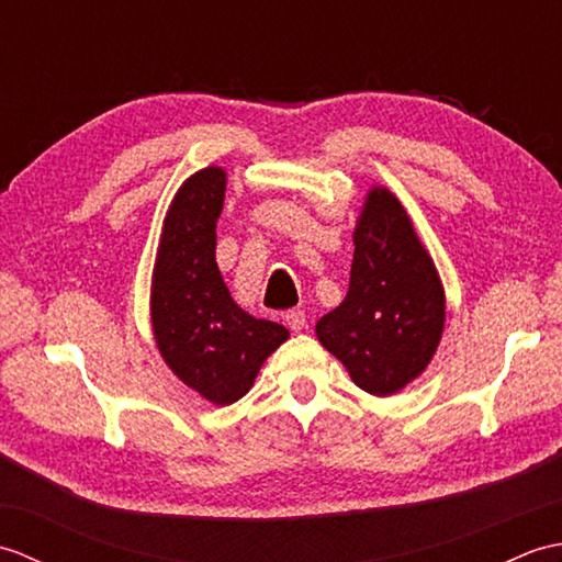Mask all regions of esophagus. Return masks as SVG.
<instances>
[{
	"label": "esophagus",
	"mask_w": 562,
	"mask_h": 562,
	"mask_svg": "<svg viewBox=\"0 0 562 562\" xmlns=\"http://www.w3.org/2000/svg\"><path fill=\"white\" fill-rule=\"evenodd\" d=\"M284 321H288V326L294 330V333H300V330H304L306 328V314L302 312V308H292V312H288L284 314Z\"/></svg>",
	"instance_id": "obj_1"
}]
</instances>
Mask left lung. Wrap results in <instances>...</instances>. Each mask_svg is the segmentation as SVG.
<instances>
[{"label": "left lung", "instance_id": "1", "mask_svg": "<svg viewBox=\"0 0 562 562\" xmlns=\"http://www.w3.org/2000/svg\"><path fill=\"white\" fill-rule=\"evenodd\" d=\"M445 328V290L403 205L386 188L367 195L355 229L350 290L316 324L328 352L374 396L411 384Z\"/></svg>", "mask_w": 562, "mask_h": 562}]
</instances>
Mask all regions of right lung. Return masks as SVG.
I'll return each instance as SVG.
<instances>
[{
  "label": "right lung",
  "mask_w": 562,
  "mask_h": 562,
  "mask_svg": "<svg viewBox=\"0 0 562 562\" xmlns=\"http://www.w3.org/2000/svg\"><path fill=\"white\" fill-rule=\"evenodd\" d=\"M226 173H193L178 190L154 266L151 326L164 362L202 398L229 405L290 330L238 308L214 260Z\"/></svg>",
  "instance_id": "1"
}]
</instances>
